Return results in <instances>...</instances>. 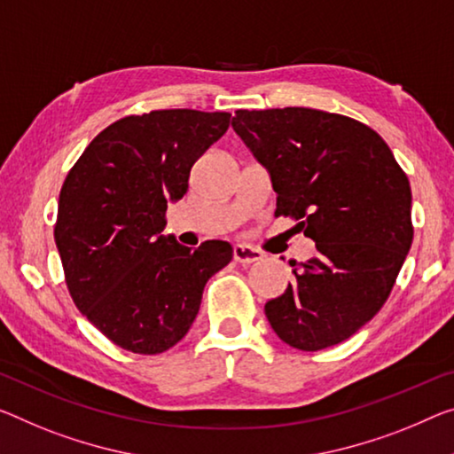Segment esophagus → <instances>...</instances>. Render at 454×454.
Here are the masks:
<instances>
[{
    "instance_id": "esophagus-1",
    "label": "esophagus",
    "mask_w": 454,
    "mask_h": 454,
    "mask_svg": "<svg viewBox=\"0 0 454 454\" xmlns=\"http://www.w3.org/2000/svg\"><path fill=\"white\" fill-rule=\"evenodd\" d=\"M233 257H235V262L243 263V266H249V263L260 262L262 257H263V254H262L260 249L249 247V246H241V243H237V246L233 247Z\"/></svg>"
}]
</instances>
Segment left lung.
I'll return each instance as SVG.
<instances>
[{
  "label": "left lung",
  "instance_id": "obj_1",
  "mask_svg": "<svg viewBox=\"0 0 454 454\" xmlns=\"http://www.w3.org/2000/svg\"><path fill=\"white\" fill-rule=\"evenodd\" d=\"M233 129L276 191V217L296 221L317 257L266 304L286 345L320 351L369 323L412 246V192L389 145L369 125L309 107L237 109Z\"/></svg>",
  "mask_w": 454,
  "mask_h": 454
}]
</instances>
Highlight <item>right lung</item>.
<instances>
[{
  "label": "right lung",
  "instance_id": "right-lung-1",
  "mask_svg": "<svg viewBox=\"0 0 454 454\" xmlns=\"http://www.w3.org/2000/svg\"><path fill=\"white\" fill-rule=\"evenodd\" d=\"M231 114L158 109L107 125L60 188L54 241L82 315L125 351H168L199 315L208 278L233 260L227 241L184 247L162 231L170 199L225 134Z\"/></svg>",
  "mask_w": 454,
  "mask_h": 454
}]
</instances>
